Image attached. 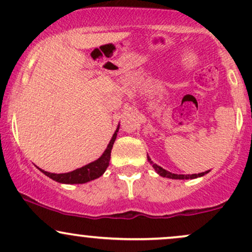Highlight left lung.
Listing matches in <instances>:
<instances>
[{
    "label": "left lung",
    "mask_w": 252,
    "mask_h": 252,
    "mask_svg": "<svg viewBox=\"0 0 252 252\" xmlns=\"http://www.w3.org/2000/svg\"><path fill=\"white\" fill-rule=\"evenodd\" d=\"M148 161H149V163L152 164L153 167H154V169L156 170V173H158V174H160L161 176H163V178H169V179H180V180H181V179H195V178H199V176H202V175L207 174V173L210 172V170H206V172H204V173H199V174H189V175H184V174H174V173H170V172H168V170L163 169L162 167L158 166V164L153 162V161L150 160L149 156H148Z\"/></svg>",
    "instance_id": "1"
}]
</instances>
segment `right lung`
I'll use <instances>...</instances> for the list:
<instances>
[{"instance_id": "right-lung-1", "label": "right lung", "mask_w": 252, "mask_h": 252, "mask_svg": "<svg viewBox=\"0 0 252 252\" xmlns=\"http://www.w3.org/2000/svg\"><path fill=\"white\" fill-rule=\"evenodd\" d=\"M118 129H120V126H117L116 131L112 135V138L110 140L105 152L103 153V155L100 156L98 160L94 161V162L86 164V166L82 167V168L73 170V172L63 173V174H54V173H48L40 168L39 169L41 170L43 174L47 175L48 178L53 179V180H56L58 182H62V184H85V182H89L99 178L100 175H103V173L105 172V169L108 168L109 166L110 156H111V149L112 146H114L115 140H116Z\"/></svg>"}]
</instances>
